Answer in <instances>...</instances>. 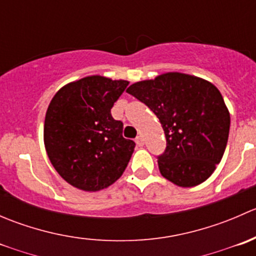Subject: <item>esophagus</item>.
Here are the masks:
<instances>
[{"label":"esophagus","mask_w":256,"mask_h":256,"mask_svg":"<svg viewBox=\"0 0 256 256\" xmlns=\"http://www.w3.org/2000/svg\"><path fill=\"white\" fill-rule=\"evenodd\" d=\"M135 142H136V144H138V146H144V138L142 136H138V138H136V140H135Z\"/></svg>","instance_id":"34e87169"}]
</instances>
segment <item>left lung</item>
<instances>
[{"label": "left lung", "mask_w": 256, "mask_h": 256, "mask_svg": "<svg viewBox=\"0 0 256 256\" xmlns=\"http://www.w3.org/2000/svg\"><path fill=\"white\" fill-rule=\"evenodd\" d=\"M126 92L158 118L166 150L158 168L180 187H194L212 176L228 142L230 115L220 92L190 74L164 73L130 85Z\"/></svg>", "instance_id": "obj_1"}]
</instances>
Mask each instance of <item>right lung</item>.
I'll return each instance as SVG.
<instances>
[{"label": "right lung", "mask_w": 256, "mask_h": 256, "mask_svg": "<svg viewBox=\"0 0 256 256\" xmlns=\"http://www.w3.org/2000/svg\"><path fill=\"white\" fill-rule=\"evenodd\" d=\"M128 80L92 76L56 92L44 120V146L56 171L78 190L96 192L121 177L135 142L112 116Z\"/></svg>", "instance_id": "1"}]
</instances>
